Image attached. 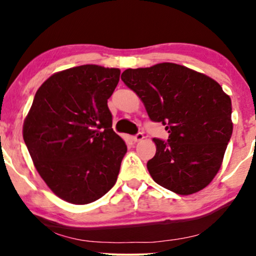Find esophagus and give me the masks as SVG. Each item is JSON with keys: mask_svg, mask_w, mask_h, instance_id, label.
Instances as JSON below:
<instances>
[{"mask_svg": "<svg viewBox=\"0 0 256 256\" xmlns=\"http://www.w3.org/2000/svg\"><path fill=\"white\" fill-rule=\"evenodd\" d=\"M143 138H144V136H143V132H138V134L132 136V141L140 142V141H142Z\"/></svg>", "mask_w": 256, "mask_h": 256, "instance_id": "1", "label": "esophagus"}]
</instances>
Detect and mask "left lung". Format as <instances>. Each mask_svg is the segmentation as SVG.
<instances>
[{"instance_id": "1", "label": "left lung", "mask_w": 256, "mask_h": 256, "mask_svg": "<svg viewBox=\"0 0 256 256\" xmlns=\"http://www.w3.org/2000/svg\"><path fill=\"white\" fill-rule=\"evenodd\" d=\"M122 82L144 104L150 120L162 122L168 141L154 138L150 176L178 194H192L211 183L222 166L233 132L232 102L210 76L162 62L128 68Z\"/></svg>"}]
</instances>
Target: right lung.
<instances>
[{
	"mask_svg": "<svg viewBox=\"0 0 256 256\" xmlns=\"http://www.w3.org/2000/svg\"><path fill=\"white\" fill-rule=\"evenodd\" d=\"M120 70L82 65L51 76L34 96L23 138L34 166L54 194L90 204L118 180L127 146L112 128L107 100Z\"/></svg>",
	"mask_w": 256,
	"mask_h": 256,
	"instance_id": "right-lung-1",
	"label": "right lung"
}]
</instances>
